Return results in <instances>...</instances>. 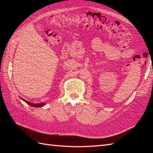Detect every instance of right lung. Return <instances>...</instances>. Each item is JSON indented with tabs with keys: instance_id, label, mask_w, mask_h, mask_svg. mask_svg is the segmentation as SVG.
I'll use <instances>...</instances> for the list:
<instances>
[{
	"instance_id": "right-lung-1",
	"label": "right lung",
	"mask_w": 153,
	"mask_h": 153,
	"mask_svg": "<svg viewBox=\"0 0 153 153\" xmlns=\"http://www.w3.org/2000/svg\"><path fill=\"white\" fill-rule=\"evenodd\" d=\"M22 100H24L25 102H26L27 104L28 105H31V106H34V107H36V106H38V107H39V106H43L45 104L44 103H40V104H34V103H30V102H29V101H26V100H25L24 99H22V98H21Z\"/></svg>"
}]
</instances>
